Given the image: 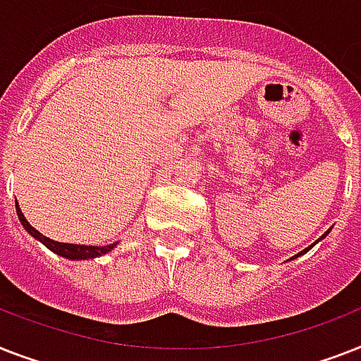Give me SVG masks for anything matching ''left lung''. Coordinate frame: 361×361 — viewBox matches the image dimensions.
<instances>
[{
  "label": "left lung",
  "instance_id": "obj_1",
  "mask_svg": "<svg viewBox=\"0 0 361 361\" xmlns=\"http://www.w3.org/2000/svg\"><path fill=\"white\" fill-rule=\"evenodd\" d=\"M328 232H330V231H328ZM328 232H326V234H328ZM326 234H324V236H326ZM324 236H322V238H324ZM322 238H320V240H322ZM314 243H317V241H314ZM314 243H313V245H314ZM313 245H311V247H313ZM311 247H307V249H305V251H302V252H298L296 257H300V255H303V252H307V251H309V249H311Z\"/></svg>",
  "mask_w": 361,
  "mask_h": 361
}]
</instances>
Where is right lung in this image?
Wrapping results in <instances>:
<instances>
[{
	"instance_id": "1",
	"label": "right lung",
	"mask_w": 361,
	"mask_h": 361,
	"mask_svg": "<svg viewBox=\"0 0 361 361\" xmlns=\"http://www.w3.org/2000/svg\"><path fill=\"white\" fill-rule=\"evenodd\" d=\"M16 206H18V204H16ZM16 214H18V219H20V223H22V226H24L25 231L30 232L31 236L35 238V240L41 241V243H44V245H47L50 251H54L56 255H59V257L69 258V260H87V258L103 257V255L110 252L116 245H118V241H116V243H110V245H103V247L76 245V243H61V241H54V240H50V238L42 236L39 231H35V228H33L30 223H27V219H25L24 214H22V209L16 208Z\"/></svg>"
}]
</instances>
